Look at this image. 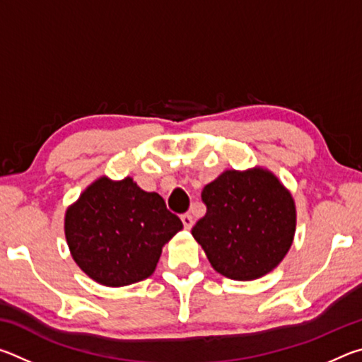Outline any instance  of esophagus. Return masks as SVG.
Masks as SVG:
<instances>
[{"label":"esophagus","instance_id":"esophagus-1","mask_svg":"<svg viewBox=\"0 0 362 362\" xmlns=\"http://www.w3.org/2000/svg\"><path fill=\"white\" fill-rule=\"evenodd\" d=\"M182 218V223L183 226H185V230H189L193 226V217L189 216V214H183V216H180Z\"/></svg>","mask_w":362,"mask_h":362}]
</instances>
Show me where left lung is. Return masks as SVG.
Here are the masks:
<instances>
[{"label":"left lung","instance_id":"obj_1","mask_svg":"<svg viewBox=\"0 0 362 362\" xmlns=\"http://www.w3.org/2000/svg\"><path fill=\"white\" fill-rule=\"evenodd\" d=\"M206 216L193 226L212 268L252 281L276 268L292 246L296 204L269 170H225L201 193Z\"/></svg>","mask_w":362,"mask_h":362}]
</instances>
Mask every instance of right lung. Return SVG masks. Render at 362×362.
I'll return each instance as SVG.
<instances>
[{
    "label": "right lung",
    "mask_w": 362,
    "mask_h": 362,
    "mask_svg": "<svg viewBox=\"0 0 362 362\" xmlns=\"http://www.w3.org/2000/svg\"><path fill=\"white\" fill-rule=\"evenodd\" d=\"M183 225L158 193L144 192L131 177H100L65 214L73 260L95 283L121 287L151 276Z\"/></svg>",
    "instance_id": "1"
}]
</instances>
